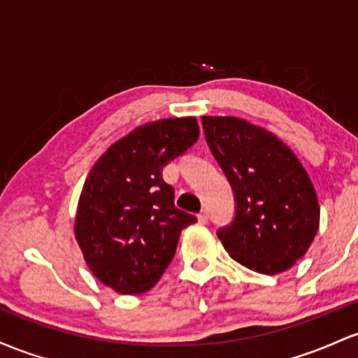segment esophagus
<instances>
[{
    "instance_id": "1",
    "label": "esophagus",
    "mask_w": 358,
    "mask_h": 358,
    "mask_svg": "<svg viewBox=\"0 0 358 358\" xmlns=\"http://www.w3.org/2000/svg\"><path fill=\"white\" fill-rule=\"evenodd\" d=\"M198 220H199L201 223H206V222H208V211H206V210L201 211L199 215H198Z\"/></svg>"
}]
</instances>
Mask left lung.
<instances>
[{"label":"left lung","mask_w":358,"mask_h":358,"mask_svg":"<svg viewBox=\"0 0 358 358\" xmlns=\"http://www.w3.org/2000/svg\"><path fill=\"white\" fill-rule=\"evenodd\" d=\"M213 157L235 196V216L218 238L242 266L274 275L306 254L320 206L306 171L272 135L235 116H203Z\"/></svg>","instance_id":"left-lung-1"}]
</instances>
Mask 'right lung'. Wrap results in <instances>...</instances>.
<instances>
[{"instance_id":"obj_1","label":"right lung","mask_w":358,"mask_h":358,"mask_svg":"<svg viewBox=\"0 0 358 358\" xmlns=\"http://www.w3.org/2000/svg\"><path fill=\"white\" fill-rule=\"evenodd\" d=\"M199 138L196 118H166L135 128L92 166L76 216V240L104 286L140 294L162 277L179 235L198 222L174 204L162 169Z\"/></svg>"}]
</instances>
